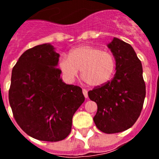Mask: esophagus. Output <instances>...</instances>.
Here are the masks:
<instances>
[{"label": "esophagus", "mask_w": 159, "mask_h": 159, "mask_svg": "<svg viewBox=\"0 0 159 159\" xmlns=\"http://www.w3.org/2000/svg\"><path fill=\"white\" fill-rule=\"evenodd\" d=\"M83 94H84V97H85V98H88V91H87L86 89H83Z\"/></svg>", "instance_id": "obj_1"}]
</instances>
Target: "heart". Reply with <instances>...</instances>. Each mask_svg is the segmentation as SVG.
<instances>
[{
  "label": "heart",
  "mask_w": 159,
  "mask_h": 159,
  "mask_svg": "<svg viewBox=\"0 0 159 159\" xmlns=\"http://www.w3.org/2000/svg\"><path fill=\"white\" fill-rule=\"evenodd\" d=\"M59 66L67 80H74L81 69V76L84 80L91 86L99 87L112 77L116 60L110 52L85 44L73 48L68 57H62Z\"/></svg>",
  "instance_id": "obj_1"
}]
</instances>
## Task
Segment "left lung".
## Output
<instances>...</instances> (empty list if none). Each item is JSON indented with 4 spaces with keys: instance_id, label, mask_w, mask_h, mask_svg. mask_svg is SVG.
Here are the masks:
<instances>
[{
    "instance_id": "left-lung-1",
    "label": "left lung",
    "mask_w": 159,
    "mask_h": 159,
    "mask_svg": "<svg viewBox=\"0 0 159 159\" xmlns=\"http://www.w3.org/2000/svg\"><path fill=\"white\" fill-rule=\"evenodd\" d=\"M116 60V74L111 81L88 92L98 109L93 120L107 134L124 131L139 117L146 96L143 66L130 44L114 37L107 44Z\"/></svg>"
}]
</instances>
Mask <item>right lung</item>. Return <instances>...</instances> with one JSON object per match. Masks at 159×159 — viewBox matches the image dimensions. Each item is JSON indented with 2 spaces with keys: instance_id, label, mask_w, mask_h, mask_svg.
Wrapping results in <instances>:
<instances>
[{
  "instance_id": "add662e5",
  "label": "right lung",
  "mask_w": 159,
  "mask_h": 159,
  "mask_svg": "<svg viewBox=\"0 0 159 159\" xmlns=\"http://www.w3.org/2000/svg\"><path fill=\"white\" fill-rule=\"evenodd\" d=\"M59 57L54 46L43 43L26 50L12 71L8 99L15 120L41 141L64 139L85 99L80 87L63 82Z\"/></svg>"
}]
</instances>
